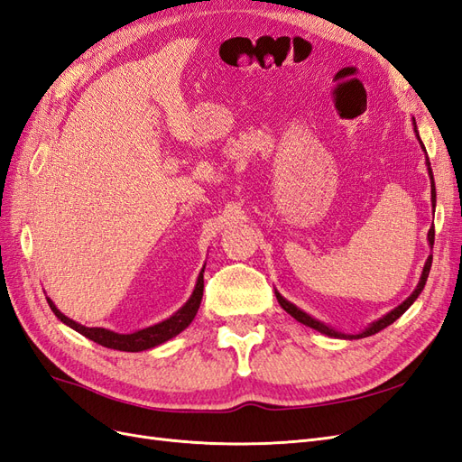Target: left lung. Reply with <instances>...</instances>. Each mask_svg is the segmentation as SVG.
Listing matches in <instances>:
<instances>
[{
    "mask_svg": "<svg viewBox=\"0 0 462 462\" xmlns=\"http://www.w3.org/2000/svg\"><path fill=\"white\" fill-rule=\"evenodd\" d=\"M414 125V131H416V123H412ZM416 136H418V131H416ZM418 141H420V136H418ZM420 144H422V141H420ZM422 148H424V144H422ZM426 163H428V175H430V179H431V206L436 208V185H433V173H431V167H430V160H428V156H426ZM433 235H436V231H433V227L428 231V241H430V245L433 246ZM430 268H431V256L426 260V263H424V270H422V275H420V282H418V285H416V289L412 291V295L404 300V302H401L397 309H393L391 310L389 314H385L383 318H380L377 321H374V324H370L365 331L362 333H356V335H345V333H341V331H335V329H331L329 326H326V324H321L319 319H316V318H312V316H309L306 312H302L300 309H297L295 304L292 302H289V300H285L282 295H279V292L275 291V297H277V302L282 304V309L285 310V312H289L292 318H295L297 321H300V324H304V326H309V328H312V329H316V331H319V333H324V335H329V337H337V339H362V337H370V335H374V333H377V331H382V329H385L387 326H391L393 324V321L397 319V318H401L404 312L409 310V306L418 299V295H420L422 292V289H424V285H426V282H428V275H430Z\"/></svg>",
    "mask_w": 462,
    "mask_h": 462,
    "instance_id": "obj_1",
    "label": "left lung"
}]
</instances>
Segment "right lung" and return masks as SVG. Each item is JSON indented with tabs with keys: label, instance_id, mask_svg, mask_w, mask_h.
I'll return each instance as SVG.
<instances>
[{
	"label": "right lung",
	"instance_id": "1",
	"mask_svg": "<svg viewBox=\"0 0 462 462\" xmlns=\"http://www.w3.org/2000/svg\"><path fill=\"white\" fill-rule=\"evenodd\" d=\"M206 268V265H204ZM204 268L197 279V287H194L190 299L180 306V309L160 324L156 326H150L144 328L141 331H134V333H116V331H109L104 328H87V326H80L77 324L75 319L67 318L65 314H61L58 310V306L51 302V299H48V304L51 312L58 316L65 326L73 328L75 331H79L80 335H85L90 341L107 346V348H116V351H125V353H138V351H146V348L152 346H158L165 341H170L175 335H179L183 329L189 328L190 321L197 316L199 309H200V302H202V291H204Z\"/></svg>",
	"mask_w": 462,
	"mask_h": 462
}]
</instances>
